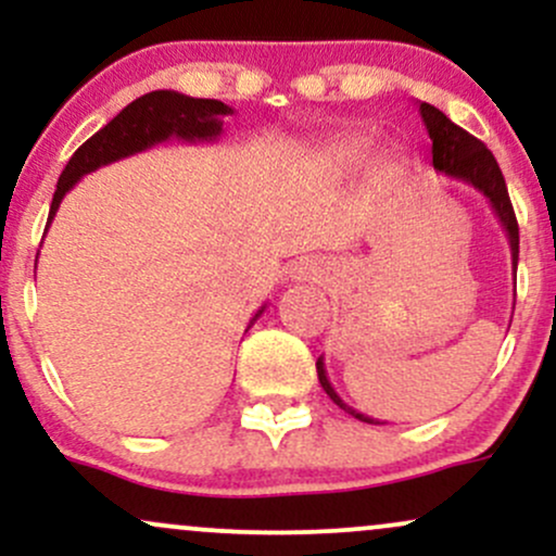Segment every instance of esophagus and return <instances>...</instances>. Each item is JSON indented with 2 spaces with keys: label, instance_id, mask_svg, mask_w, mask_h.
Listing matches in <instances>:
<instances>
[{
  "label": "esophagus",
  "instance_id": "esophagus-1",
  "mask_svg": "<svg viewBox=\"0 0 556 556\" xmlns=\"http://www.w3.org/2000/svg\"><path fill=\"white\" fill-rule=\"evenodd\" d=\"M318 271H321V266H316V261H298L295 266H292V277L295 279H316Z\"/></svg>",
  "mask_w": 556,
  "mask_h": 556
}]
</instances>
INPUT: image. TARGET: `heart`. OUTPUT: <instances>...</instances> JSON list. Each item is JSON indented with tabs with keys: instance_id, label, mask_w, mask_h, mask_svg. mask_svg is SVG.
<instances>
[{
	"instance_id": "obj_1",
	"label": "heart",
	"mask_w": 556,
	"mask_h": 556,
	"mask_svg": "<svg viewBox=\"0 0 556 556\" xmlns=\"http://www.w3.org/2000/svg\"><path fill=\"white\" fill-rule=\"evenodd\" d=\"M366 156V140L358 136H340L331 138L324 146L311 154V169L321 177H331V180H340L348 177Z\"/></svg>"
}]
</instances>
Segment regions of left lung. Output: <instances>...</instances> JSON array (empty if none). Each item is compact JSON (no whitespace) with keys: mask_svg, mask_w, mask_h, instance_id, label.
Returning <instances> with one entry per match:
<instances>
[{"mask_svg":"<svg viewBox=\"0 0 556 556\" xmlns=\"http://www.w3.org/2000/svg\"><path fill=\"white\" fill-rule=\"evenodd\" d=\"M420 119H424L426 130H429L431 138V162L433 169L442 172L444 177H452V180L470 185L478 193L489 201L491 212L496 214L500 225L507 235L509 251H513V271L518 269V248H520V235H518V219H515L513 203H509L507 185H504L502 169L496 164V159L481 140L470 136L468 130H463L460 125L452 123L444 112H439L437 106L420 101L418 104ZM316 374L318 381H321L324 392L329 394V400L334 405H340L344 413H350L353 418L363 420V424H379L376 418H368L366 413H358L355 407H350L340 394L331 387L327 368H324V358L316 361Z\"/></svg>","mask_w":556,"mask_h":556,"instance_id":"1","label":"left lung"}]
</instances>
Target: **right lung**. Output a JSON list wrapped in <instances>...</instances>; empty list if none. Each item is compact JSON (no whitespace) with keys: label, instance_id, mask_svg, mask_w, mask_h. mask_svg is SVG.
Masks as SVG:
<instances>
[{"label":"right lung","instance_id":"right-lung-1","mask_svg":"<svg viewBox=\"0 0 556 556\" xmlns=\"http://www.w3.org/2000/svg\"><path fill=\"white\" fill-rule=\"evenodd\" d=\"M232 112V106H227L225 101L193 99V96L177 91H151L140 96L70 156L67 167L62 169L60 182H56L47 227L52 225L62 198L73 190V185L80 177L91 175V172L112 162H119V159L154 149V146L172 138L185 140V143H212L222 136L225 117ZM264 308L266 305H261L251 324H256Z\"/></svg>","mask_w":556,"mask_h":556}]
</instances>
